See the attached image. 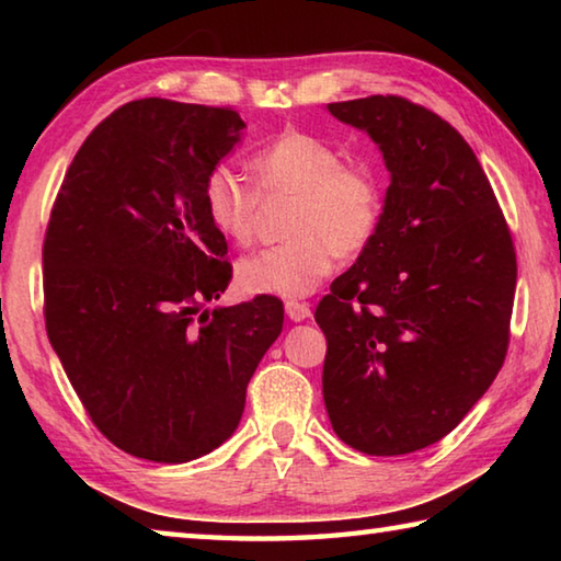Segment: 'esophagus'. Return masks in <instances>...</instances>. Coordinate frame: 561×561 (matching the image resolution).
Segmentation results:
<instances>
[{
    "instance_id": "34e87169",
    "label": "esophagus",
    "mask_w": 561,
    "mask_h": 561,
    "mask_svg": "<svg viewBox=\"0 0 561 561\" xmlns=\"http://www.w3.org/2000/svg\"><path fill=\"white\" fill-rule=\"evenodd\" d=\"M284 311H287V317L291 321H304L311 317V309L307 301H297V299H289L287 304H284Z\"/></svg>"
}]
</instances>
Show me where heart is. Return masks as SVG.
Returning <instances> with one entry per match:
<instances>
[{
	"label": "heart",
	"mask_w": 561,
	"mask_h": 561,
	"mask_svg": "<svg viewBox=\"0 0 561 561\" xmlns=\"http://www.w3.org/2000/svg\"><path fill=\"white\" fill-rule=\"evenodd\" d=\"M257 187L230 165H215L203 183V207L225 240L250 244L260 230L262 197H294L289 242L240 262L247 289L307 297L336 267L371 244L383 213L381 190L364 168L344 165L334 146L301 130H284L252 156Z\"/></svg>",
	"instance_id": "heart-1"
}]
</instances>
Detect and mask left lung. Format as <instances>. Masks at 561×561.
Returning a JSON list of instances; mask_svg holds the SVG:
<instances>
[{
	"label": "left lung",
	"mask_w": 561,
	"mask_h": 561,
	"mask_svg": "<svg viewBox=\"0 0 561 561\" xmlns=\"http://www.w3.org/2000/svg\"><path fill=\"white\" fill-rule=\"evenodd\" d=\"M381 148L391 185L371 244L319 301L331 428L366 455L445 438L505 364L517 257L472 148L401 96L329 103Z\"/></svg>",
	"instance_id": "left-lung-1"
}]
</instances>
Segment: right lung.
<instances>
[{
    "mask_svg": "<svg viewBox=\"0 0 561 561\" xmlns=\"http://www.w3.org/2000/svg\"><path fill=\"white\" fill-rule=\"evenodd\" d=\"M242 128L232 108L130 101L83 140L51 207L46 334L93 425L136 458L187 462L222 445L282 334L267 294L203 311L232 279L203 183Z\"/></svg>",
    "mask_w": 561,
    "mask_h": 561,
    "instance_id": "1",
    "label": "right lung"
}]
</instances>
